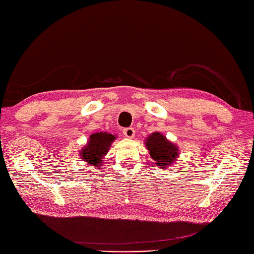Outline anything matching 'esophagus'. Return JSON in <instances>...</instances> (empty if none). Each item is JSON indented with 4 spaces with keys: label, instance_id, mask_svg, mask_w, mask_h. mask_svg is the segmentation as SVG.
Listing matches in <instances>:
<instances>
[{
    "label": "esophagus",
    "instance_id": "esophagus-1",
    "mask_svg": "<svg viewBox=\"0 0 254 254\" xmlns=\"http://www.w3.org/2000/svg\"><path fill=\"white\" fill-rule=\"evenodd\" d=\"M123 133H124V135L126 137H129V139H131V137L134 136L135 132H134V129L133 128L129 127V128H125L124 130H123Z\"/></svg>",
    "mask_w": 254,
    "mask_h": 254
}]
</instances>
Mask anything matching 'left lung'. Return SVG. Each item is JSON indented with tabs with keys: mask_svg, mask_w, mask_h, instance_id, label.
Wrapping results in <instances>:
<instances>
[{
	"mask_svg": "<svg viewBox=\"0 0 254 254\" xmlns=\"http://www.w3.org/2000/svg\"><path fill=\"white\" fill-rule=\"evenodd\" d=\"M146 147L149 150L150 157L156 161V164L166 167L174 163L178 156L177 146L166 140V137L159 132H153L146 139Z\"/></svg>",
	"mask_w": 254,
	"mask_h": 254,
	"instance_id": "1",
	"label": "left lung"
}]
</instances>
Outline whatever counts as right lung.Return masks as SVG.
<instances>
[{"label": "right lung", "mask_w": 254, "mask_h": 254, "mask_svg": "<svg viewBox=\"0 0 254 254\" xmlns=\"http://www.w3.org/2000/svg\"><path fill=\"white\" fill-rule=\"evenodd\" d=\"M115 136L107 132H96L90 135V141L87 146L80 151V157L83 161L93 167L101 168L103 158L108 152L111 143L114 141Z\"/></svg>", "instance_id": "add662e5"}]
</instances>
